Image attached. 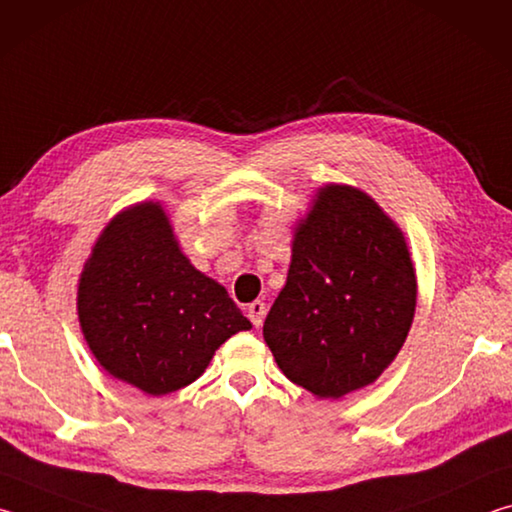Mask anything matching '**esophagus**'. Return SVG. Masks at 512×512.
<instances>
[{
	"instance_id": "obj_1",
	"label": "esophagus",
	"mask_w": 512,
	"mask_h": 512,
	"mask_svg": "<svg viewBox=\"0 0 512 512\" xmlns=\"http://www.w3.org/2000/svg\"><path fill=\"white\" fill-rule=\"evenodd\" d=\"M264 316H266V305L262 300H255V302H250L248 305V318H250V323H253L255 327H259L264 323Z\"/></svg>"
}]
</instances>
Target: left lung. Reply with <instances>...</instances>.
I'll return each mask as SVG.
<instances>
[{"instance_id": "8db88e82", "label": "left lung", "mask_w": 512, "mask_h": 512, "mask_svg": "<svg viewBox=\"0 0 512 512\" xmlns=\"http://www.w3.org/2000/svg\"><path fill=\"white\" fill-rule=\"evenodd\" d=\"M415 300V268L395 221L361 189L325 185L293 235L264 341L293 384L339 400L391 366Z\"/></svg>"}]
</instances>
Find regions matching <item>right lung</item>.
<instances>
[{"instance_id":"obj_1","label":"right lung","mask_w":512,"mask_h":512,"mask_svg":"<svg viewBox=\"0 0 512 512\" xmlns=\"http://www.w3.org/2000/svg\"><path fill=\"white\" fill-rule=\"evenodd\" d=\"M79 323L103 370L142 393L167 395L203 375L250 320L180 250L160 203L119 212L79 280Z\"/></svg>"}]
</instances>
